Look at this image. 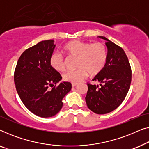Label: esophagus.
Wrapping results in <instances>:
<instances>
[{"label": "esophagus", "mask_w": 149, "mask_h": 149, "mask_svg": "<svg viewBox=\"0 0 149 149\" xmlns=\"http://www.w3.org/2000/svg\"><path fill=\"white\" fill-rule=\"evenodd\" d=\"M77 85H78L77 83H72V87H76Z\"/></svg>", "instance_id": "esophagus-1"}]
</instances>
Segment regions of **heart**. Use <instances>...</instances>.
<instances>
[{
  "instance_id": "1",
  "label": "heart",
  "mask_w": 149,
  "mask_h": 149,
  "mask_svg": "<svg viewBox=\"0 0 149 149\" xmlns=\"http://www.w3.org/2000/svg\"><path fill=\"white\" fill-rule=\"evenodd\" d=\"M67 54L78 57L77 66L78 69L68 70L63 75L67 82L78 83L85 79L89 73L95 75L102 70L107 59V50L101 42L90 43L88 42L74 40L67 43L64 47ZM50 65L54 70L62 72L65 70L66 64L64 57L60 53L54 52L49 59Z\"/></svg>"
}]
</instances>
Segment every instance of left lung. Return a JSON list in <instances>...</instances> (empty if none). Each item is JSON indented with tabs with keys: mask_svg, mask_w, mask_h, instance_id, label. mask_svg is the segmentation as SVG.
Masks as SVG:
<instances>
[{
	"mask_svg": "<svg viewBox=\"0 0 149 149\" xmlns=\"http://www.w3.org/2000/svg\"><path fill=\"white\" fill-rule=\"evenodd\" d=\"M97 37L107 40V62L102 70L92 79L99 84H87L85 101L89 110L104 115L115 110L124 100L130 87L132 70L123 49L104 36Z\"/></svg>",
	"mask_w": 149,
	"mask_h": 149,
	"instance_id": "left-lung-1",
	"label": "left lung"
}]
</instances>
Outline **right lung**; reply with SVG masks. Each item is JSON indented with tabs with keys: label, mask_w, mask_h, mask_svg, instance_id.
<instances>
[{
	"label": "right lung",
	"mask_w": 149,
	"mask_h": 149,
	"mask_svg": "<svg viewBox=\"0 0 149 149\" xmlns=\"http://www.w3.org/2000/svg\"><path fill=\"white\" fill-rule=\"evenodd\" d=\"M55 47L54 40H46L28 48L19 57L14 73L16 90L22 102L30 112L43 118L60 112L62 99L72 88L70 82L60 83L62 77L50 65Z\"/></svg>",
	"instance_id": "add662e5"
}]
</instances>
